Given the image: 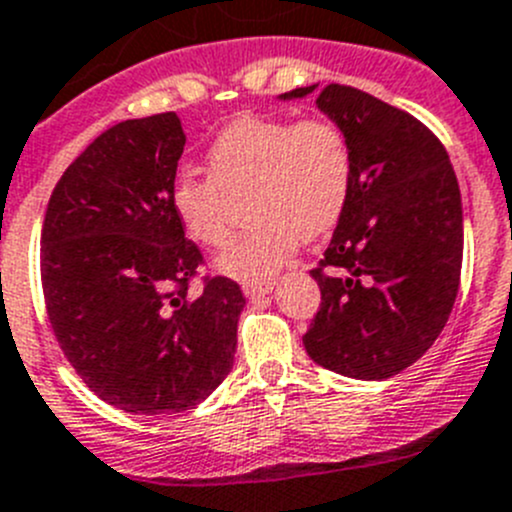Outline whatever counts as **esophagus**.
<instances>
[{
	"label": "esophagus",
	"mask_w": 512,
	"mask_h": 512,
	"mask_svg": "<svg viewBox=\"0 0 512 512\" xmlns=\"http://www.w3.org/2000/svg\"><path fill=\"white\" fill-rule=\"evenodd\" d=\"M276 286V279H251V281H243V294L248 299H256L261 294H269L271 289Z\"/></svg>",
	"instance_id": "1"
}]
</instances>
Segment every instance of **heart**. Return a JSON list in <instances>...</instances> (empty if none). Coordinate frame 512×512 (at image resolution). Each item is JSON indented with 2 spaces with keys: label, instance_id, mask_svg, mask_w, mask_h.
I'll return each instance as SVG.
<instances>
[{
  "label": "heart",
  "instance_id": "b5f03b06",
  "mask_svg": "<svg viewBox=\"0 0 512 512\" xmlns=\"http://www.w3.org/2000/svg\"><path fill=\"white\" fill-rule=\"evenodd\" d=\"M206 163V178L175 180L170 206L193 243L223 248L246 201L253 221L221 253L218 266L248 281L279 269L301 238L329 231L352 186L349 138L326 115L296 123L243 115L218 133Z\"/></svg>",
  "mask_w": 512,
  "mask_h": 512
}]
</instances>
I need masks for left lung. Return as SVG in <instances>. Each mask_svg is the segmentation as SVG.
I'll list each match as a JSON object with an SVG mask.
<instances>
[{
  "instance_id": "obj_1",
  "label": "left lung",
  "mask_w": 512,
  "mask_h": 512,
  "mask_svg": "<svg viewBox=\"0 0 512 512\" xmlns=\"http://www.w3.org/2000/svg\"><path fill=\"white\" fill-rule=\"evenodd\" d=\"M309 92L314 85L281 97ZM316 105L347 133L352 186L311 269L321 304L304 347L344 377L387 379L435 344L455 306L460 186L440 138L405 110L347 85H326Z\"/></svg>"
}]
</instances>
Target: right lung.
<instances>
[{
	"label": "right lung",
	"mask_w": 512,
	"mask_h": 512,
	"mask_svg": "<svg viewBox=\"0 0 512 512\" xmlns=\"http://www.w3.org/2000/svg\"><path fill=\"white\" fill-rule=\"evenodd\" d=\"M186 135L175 113L125 120L62 173L42 223L52 332L82 382L133 415L193 410L236 354L241 286L201 276L170 206Z\"/></svg>",
	"instance_id": "right-lung-1"
}]
</instances>
